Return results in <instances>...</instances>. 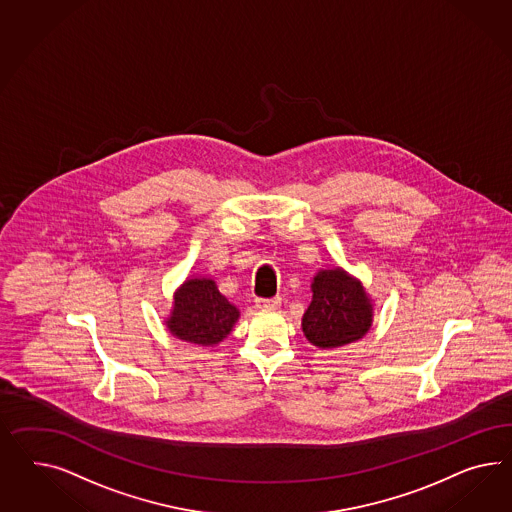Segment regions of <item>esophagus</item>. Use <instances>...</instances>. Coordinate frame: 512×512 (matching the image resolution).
I'll list each match as a JSON object with an SVG mask.
<instances>
[{"label": "esophagus", "instance_id": "obj_1", "mask_svg": "<svg viewBox=\"0 0 512 512\" xmlns=\"http://www.w3.org/2000/svg\"><path fill=\"white\" fill-rule=\"evenodd\" d=\"M281 304V298L274 296V298H255V306L259 310H276Z\"/></svg>", "mask_w": 512, "mask_h": 512}]
</instances>
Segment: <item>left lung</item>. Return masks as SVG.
I'll use <instances>...</instances> for the list:
<instances>
[{
	"label": "left lung",
	"mask_w": 512,
	"mask_h": 512,
	"mask_svg": "<svg viewBox=\"0 0 512 512\" xmlns=\"http://www.w3.org/2000/svg\"><path fill=\"white\" fill-rule=\"evenodd\" d=\"M311 291L313 298L302 317V330L315 347H343L368 334L373 321L372 300L357 278L340 266L319 270Z\"/></svg>",
	"instance_id": "8db88e82"
}]
</instances>
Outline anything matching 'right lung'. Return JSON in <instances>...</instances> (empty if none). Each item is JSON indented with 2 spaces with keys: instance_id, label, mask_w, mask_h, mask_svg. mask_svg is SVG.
I'll list each match as a JSON object with an SVG mask.
<instances>
[{
  "instance_id": "right-lung-1",
  "label": "right lung",
  "mask_w": 512,
  "mask_h": 512,
  "mask_svg": "<svg viewBox=\"0 0 512 512\" xmlns=\"http://www.w3.org/2000/svg\"><path fill=\"white\" fill-rule=\"evenodd\" d=\"M240 311L217 291L210 278H191L174 293L171 315L165 321L178 340L214 347L225 340Z\"/></svg>"
}]
</instances>
